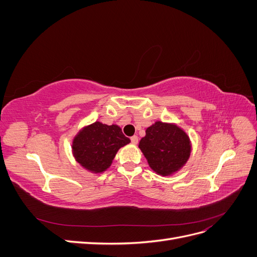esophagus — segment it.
Masks as SVG:
<instances>
[{"label": "esophagus", "instance_id": "obj_1", "mask_svg": "<svg viewBox=\"0 0 257 257\" xmlns=\"http://www.w3.org/2000/svg\"><path fill=\"white\" fill-rule=\"evenodd\" d=\"M131 142L133 143L134 145H137V144H138V136H137V135L132 136V137H131Z\"/></svg>", "mask_w": 257, "mask_h": 257}]
</instances>
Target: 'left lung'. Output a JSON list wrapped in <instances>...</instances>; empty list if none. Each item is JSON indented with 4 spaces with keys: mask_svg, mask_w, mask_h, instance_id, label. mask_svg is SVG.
Masks as SVG:
<instances>
[{
    "mask_svg": "<svg viewBox=\"0 0 257 257\" xmlns=\"http://www.w3.org/2000/svg\"><path fill=\"white\" fill-rule=\"evenodd\" d=\"M139 148L155 173L170 176L181 169L191 154V142L176 124L157 121L146 130Z\"/></svg>",
    "mask_w": 257,
    "mask_h": 257,
    "instance_id": "obj_1",
    "label": "left lung"
}]
</instances>
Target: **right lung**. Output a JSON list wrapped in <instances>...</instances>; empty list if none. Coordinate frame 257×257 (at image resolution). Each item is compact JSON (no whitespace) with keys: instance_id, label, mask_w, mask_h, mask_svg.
I'll list each match as a JSON object with an SVG mask.
<instances>
[{"instance_id":"1","label":"right lung","mask_w":257,"mask_h":257,"mask_svg":"<svg viewBox=\"0 0 257 257\" xmlns=\"http://www.w3.org/2000/svg\"><path fill=\"white\" fill-rule=\"evenodd\" d=\"M130 143L120 126L96 121L79 131L73 139L72 149L74 158L83 168L100 174L111 165L120 148Z\"/></svg>"}]
</instances>
